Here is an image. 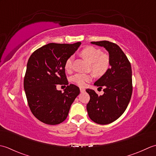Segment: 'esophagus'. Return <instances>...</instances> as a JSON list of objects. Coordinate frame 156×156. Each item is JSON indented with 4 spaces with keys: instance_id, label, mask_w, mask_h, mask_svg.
<instances>
[{
    "instance_id": "34e87169",
    "label": "esophagus",
    "mask_w": 156,
    "mask_h": 156,
    "mask_svg": "<svg viewBox=\"0 0 156 156\" xmlns=\"http://www.w3.org/2000/svg\"><path fill=\"white\" fill-rule=\"evenodd\" d=\"M85 91V90L84 88H83V87H80V91L81 92V93H83V92H84Z\"/></svg>"
}]
</instances>
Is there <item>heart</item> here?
<instances>
[{
	"mask_svg": "<svg viewBox=\"0 0 156 156\" xmlns=\"http://www.w3.org/2000/svg\"><path fill=\"white\" fill-rule=\"evenodd\" d=\"M81 55L90 62V68L92 72L98 76L103 75L108 71L110 67V58L106 54H102L100 49L89 46L84 48L81 52ZM73 56L66 59L65 63V69L66 71H71L73 63ZM92 75L87 73H77L71 77L72 81L80 87L85 86L87 83L91 81Z\"/></svg>",
	"mask_w": 156,
	"mask_h": 156,
	"instance_id": "b5f03b06",
	"label": "heart"
}]
</instances>
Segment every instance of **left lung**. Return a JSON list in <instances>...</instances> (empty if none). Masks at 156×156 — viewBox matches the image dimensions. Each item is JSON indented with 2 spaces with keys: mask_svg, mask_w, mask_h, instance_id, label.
Masks as SVG:
<instances>
[{
  "mask_svg": "<svg viewBox=\"0 0 156 156\" xmlns=\"http://www.w3.org/2000/svg\"><path fill=\"white\" fill-rule=\"evenodd\" d=\"M91 43L106 49L111 67L94 83L104 88L102 96H98L94 90H86L90 96L87 110L94 122L107 125L118 119L128 106L133 91L131 65L117 44L106 40Z\"/></svg>",
  "mask_w": 156,
  "mask_h": 156,
  "instance_id": "1",
  "label": "left lung"
}]
</instances>
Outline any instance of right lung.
I'll list each match as a JSON object with an SVG mask.
<instances>
[{
  "label": "right lung",
  "mask_w": 156,
  "mask_h": 156,
  "mask_svg": "<svg viewBox=\"0 0 156 156\" xmlns=\"http://www.w3.org/2000/svg\"><path fill=\"white\" fill-rule=\"evenodd\" d=\"M81 44L50 43L30 57L24 77V90L34 116L46 125H55L67 117L71 104L80 93L73 84L68 85L65 63ZM66 84L64 92L56 85Z\"/></svg>",
  "instance_id": "1"
}]
</instances>
